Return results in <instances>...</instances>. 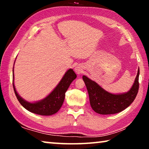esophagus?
<instances>
[{
	"label": "esophagus",
	"instance_id": "1",
	"mask_svg": "<svg viewBox=\"0 0 149 149\" xmlns=\"http://www.w3.org/2000/svg\"><path fill=\"white\" fill-rule=\"evenodd\" d=\"M74 70H75V73H76V74L78 75H80L81 74H82L83 72H84V69H83L82 65H81L79 64L77 65L75 67Z\"/></svg>",
	"mask_w": 149,
	"mask_h": 149
}]
</instances>
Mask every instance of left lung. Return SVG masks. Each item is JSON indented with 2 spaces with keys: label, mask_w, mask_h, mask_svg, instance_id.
<instances>
[{
  "label": "left lung",
  "mask_w": 149,
  "mask_h": 149,
  "mask_svg": "<svg viewBox=\"0 0 149 149\" xmlns=\"http://www.w3.org/2000/svg\"><path fill=\"white\" fill-rule=\"evenodd\" d=\"M139 69L132 87L127 92L112 94L107 91L94 81L86 75H83L89 97L91 107L95 112L100 114H113L122 112L132 104L139 90Z\"/></svg>",
  "instance_id": "1"
}]
</instances>
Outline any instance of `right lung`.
Here are the masks:
<instances>
[{
  "label": "right lung",
  "instance_id": "right-lung-1",
  "mask_svg": "<svg viewBox=\"0 0 149 149\" xmlns=\"http://www.w3.org/2000/svg\"><path fill=\"white\" fill-rule=\"evenodd\" d=\"M76 77L77 75L74 70L71 68L68 70L58 84L49 95H48L43 99L31 102L24 99L17 93L14 82V74L13 68V87L17 100L22 107H24L26 110L34 114L41 116L54 114L60 110L64 102L65 92L72 82Z\"/></svg>",
  "mask_w": 149,
  "mask_h": 149
}]
</instances>
